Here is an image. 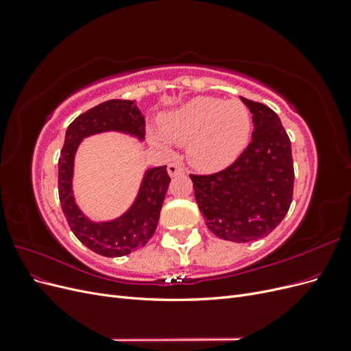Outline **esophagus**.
Wrapping results in <instances>:
<instances>
[{
	"label": "esophagus",
	"mask_w": 351,
	"mask_h": 351,
	"mask_svg": "<svg viewBox=\"0 0 351 351\" xmlns=\"http://www.w3.org/2000/svg\"><path fill=\"white\" fill-rule=\"evenodd\" d=\"M167 171H168V174L171 176V177H176V176H178V174L184 173V165H183L182 162H180V161H174V162H171V164H168Z\"/></svg>",
	"instance_id": "obj_1"
}]
</instances>
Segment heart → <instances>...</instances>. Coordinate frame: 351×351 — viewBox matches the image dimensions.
<instances>
[{
    "label": "heart",
    "mask_w": 351,
    "mask_h": 351,
    "mask_svg": "<svg viewBox=\"0 0 351 351\" xmlns=\"http://www.w3.org/2000/svg\"><path fill=\"white\" fill-rule=\"evenodd\" d=\"M159 132H149L158 146H187V156L202 171L228 167L243 152L250 136V114L240 101L196 97L159 119Z\"/></svg>",
    "instance_id": "heart-1"
}]
</instances>
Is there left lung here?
Masks as SVG:
<instances>
[{"instance_id": "1", "label": "left lung", "mask_w": 351, "mask_h": 351, "mask_svg": "<svg viewBox=\"0 0 351 351\" xmlns=\"http://www.w3.org/2000/svg\"><path fill=\"white\" fill-rule=\"evenodd\" d=\"M252 112V141L226 169L190 174L206 227L219 239L247 243L278 227L293 200L291 142L280 117L261 102L241 98Z\"/></svg>"}]
</instances>
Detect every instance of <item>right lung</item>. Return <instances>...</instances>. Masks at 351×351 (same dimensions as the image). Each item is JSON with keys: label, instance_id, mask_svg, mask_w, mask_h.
<instances>
[{"label": "right lung", "instance_id": "1", "mask_svg": "<svg viewBox=\"0 0 351 351\" xmlns=\"http://www.w3.org/2000/svg\"><path fill=\"white\" fill-rule=\"evenodd\" d=\"M104 132L145 139V117L134 101L110 99L80 114L66 132L58 159V195L71 231L84 246L107 258H119L143 247L156 230L164 197L171 182L167 165L146 169L133 205L119 218L92 221L83 214L73 195L74 155L84 137Z\"/></svg>", "mask_w": 351, "mask_h": 351}]
</instances>
